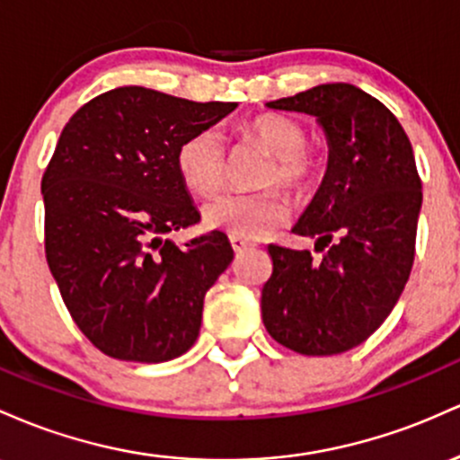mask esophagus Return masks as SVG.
I'll use <instances>...</instances> for the list:
<instances>
[{
    "instance_id": "obj_1",
    "label": "esophagus",
    "mask_w": 460,
    "mask_h": 460,
    "mask_svg": "<svg viewBox=\"0 0 460 460\" xmlns=\"http://www.w3.org/2000/svg\"><path fill=\"white\" fill-rule=\"evenodd\" d=\"M230 245H232V250H234L236 254H239V252L250 250V247H252V241L241 239V236H230Z\"/></svg>"
}]
</instances>
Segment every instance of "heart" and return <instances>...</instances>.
Wrapping results in <instances>:
<instances>
[{"label":"heart","instance_id":"heart-1","mask_svg":"<svg viewBox=\"0 0 460 460\" xmlns=\"http://www.w3.org/2000/svg\"><path fill=\"white\" fill-rule=\"evenodd\" d=\"M247 132L276 156V167L267 175V184L297 190L311 189L322 164L306 147V132L293 119L262 115L254 119ZM178 172L182 182L198 195H213L224 187L228 175V152L219 130L204 128L184 138L178 149ZM291 208L280 190L262 193H224L206 204L204 221L215 230H224L241 239H262L287 224Z\"/></svg>","mask_w":460,"mask_h":460}]
</instances>
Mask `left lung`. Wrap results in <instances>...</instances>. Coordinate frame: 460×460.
Returning a JSON list of instances; mask_svg holds the SVG:
<instances>
[{
	"instance_id": "1",
	"label": "left lung",
	"mask_w": 460,
	"mask_h": 460,
	"mask_svg": "<svg viewBox=\"0 0 460 460\" xmlns=\"http://www.w3.org/2000/svg\"><path fill=\"white\" fill-rule=\"evenodd\" d=\"M317 119L328 167L293 232L308 250L270 245L261 311L278 343L306 356L341 354L380 328L404 291L415 258L421 180L404 128L383 102L332 82L267 102Z\"/></svg>"
}]
</instances>
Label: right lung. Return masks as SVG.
I'll use <instances>...</instances> for the list:
<instances>
[{
    "label": "right lung",
    "mask_w": 460,
    "mask_h": 460,
    "mask_svg": "<svg viewBox=\"0 0 460 460\" xmlns=\"http://www.w3.org/2000/svg\"><path fill=\"white\" fill-rule=\"evenodd\" d=\"M236 106L119 86L60 134L40 182L45 254L77 328L112 358L164 363L198 339L206 291L234 252L217 230L184 247L167 239L199 221L175 156Z\"/></svg>",
    "instance_id": "obj_1"
}]
</instances>
